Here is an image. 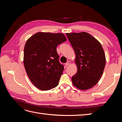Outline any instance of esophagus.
Returning a JSON list of instances; mask_svg holds the SVG:
<instances>
[{"instance_id":"34e87169","label":"esophagus","mask_w":122,"mask_h":122,"mask_svg":"<svg viewBox=\"0 0 122 122\" xmlns=\"http://www.w3.org/2000/svg\"><path fill=\"white\" fill-rule=\"evenodd\" d=\"M70 64H71V61H68L67 62H66L65 65H66V66H68Z\"/></svg>"}]
</instances>
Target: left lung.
<instances>
[{
	"label": "left lung",
	"mask_w": 122,
	"mask_h": 122,
	"mask_svg": "<svg viewBox=\"0 0 122 122\" xmlns=\"http://www.w3.org/2000/svg\"><path fill=\"white\" fill-rule=\"evenodd\" d=\"M66 36L76 54L77 72L72 77V83L80 90L89 89L98 82L104 71V50L100 43L87 32L67 33Z\"/></svg>",
	"instance_id": "left-lung-1"
}]
</instances>
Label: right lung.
Returning <instances> with one entry per match:
<instances>
[{
    "label": "right lung",
    "instance_id": "right-lung-1",
    "mask_svg": "<svg viewBox=\"0 0 122 122\" xmlns=\"http://www.w3.org/2000/svg\"><path fill=\"white\" fill-rule=\"evenodd\" d=\"M67 40L61 33L37 32L28 39L24 49V65L31 82L39 89L57 86L64 70L59 61L57 45Z\"/></svg>",
    "mask_w": 122,
    "mask_h": 122
}]
</instances>
